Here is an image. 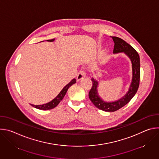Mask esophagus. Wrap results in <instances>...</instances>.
Here are the masks:
<instances>
[{"label": "esophagus", "mask_w": 159, "mask_h": 159, "mask_svg": "<svg viewBox=\"0 0 159 159\" xmlns=\"http://www.w3.org/2000/svg\"><path fill=\"white\" fill-rule=\"evenodd\" d=\"M85 75H86V74H85V73L84 72V71L80 70V71L79 72V74H78V75H77V80L78 81H79V80H80L81 79H84V78L85 77Z\"/></svg>", "instance_id": "34e87169"}]
</instances>
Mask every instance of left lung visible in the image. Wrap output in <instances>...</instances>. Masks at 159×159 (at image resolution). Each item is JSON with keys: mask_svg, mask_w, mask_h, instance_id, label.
<instances>
[{"mask_svg": "<svg viewBox=\"0 0 159 159\" xmlns=\"http://www.w3.org/2000/svg\"><path fill=\"white\" fill-rule=\"evenodd\" d=\"M111 38L115 43L113 53H124L129 58L132 67V79L128 92L124 96L115 101L106 102L99 95V82L94 78H92L93 86L89 93V99L96 107L106 112L116 111L128 103L137 92L140 79V61L137 52L123 39L116 36Z\"/></svg>", "mask_w": 159, "mask_h": 159, "instance_id": "1", "label": "left lung"}]
</instances>
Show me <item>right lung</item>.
Masks as SVG:
<instances>
[{
	"label": "right lung",
	"mask_w": 159,
	"mask_h": 159,
	"mask_svg": "<svg viewBox=\"0 0 159 159\" xmlns=\"http://www.w3.org/2000/svg\"><path fill=\"white\" fill-rule=\"evenodd\" d=\"M47 41L52 42V41H55V39H48V40H47ZM75 83H76V79H74L69 84H66L63 88V89L61 90L60 93L58 94V96L55 99H53L52 101H51L50 102H48L47 104H42V105H34V104H30L32 106L34 107L35 108H37V109H41V110H48V109H53V108L55 107L60 102V101L63 99V98L65 96L68 89H69V88L70 86H72L73 84H74Z\"/></svg>",
	"instance_id": "1"
}]
</instances>
